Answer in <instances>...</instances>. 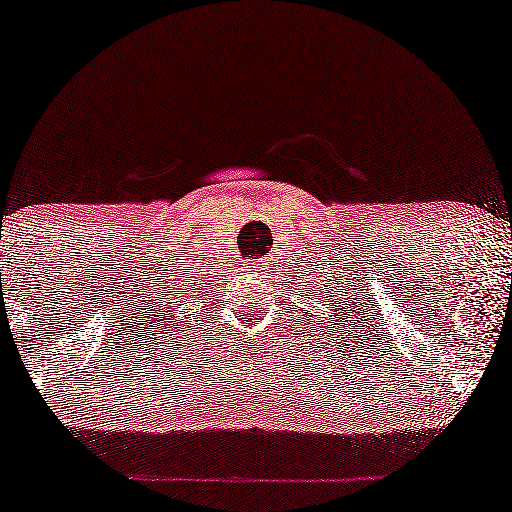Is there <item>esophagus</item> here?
I'll return each instance as SVG.
<instances>
[{"mask_svg": "<svg viewBox=\"0 0 512 512\" xmlns=\"http://www.w3.org/2000/svg\"><path fill=\"white\" fill-rule=\"evenodd\" d=\"M263 267H267L265 261H258V270H263Z\"/></svg>", "mask_w": 512, "mask_h": 512, "instance_id": "34e87169", "label": "esophagus"}]
</instances>
